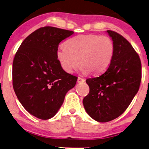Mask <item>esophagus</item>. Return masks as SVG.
Masks as SVG:
<instances>
[{"mask_svg":"<svg viewBox=\"0 0 149 149\" xmlns=\"http://www.w3.org/2000/svg\"><path fill=\"white\" fill-rule=\"evenodd\" d=\"M84 79H83L82 78H80V77H78V80H77V82H78V83L80 82H84Z\"/></svg>","mask_w":149,"mask_h":149,"instance_id":"1","label":"esophagus"}]
</instances>
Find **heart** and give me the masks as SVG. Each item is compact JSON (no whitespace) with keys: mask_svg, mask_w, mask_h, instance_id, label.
I'll use <instances>...</instances> for the list:
<instances>
[{"mask_svg":"<svg viewBox=\"0 0 149 149\" xmlns=\"http://www.w3.org/2000/svg\"><path fill=\"white\" fill-rule=\"evenodd\" d=\"M114 50V42L109 37L80 35L68 39L65 46L59 47L56 56L67 73L73 72L80 63L83 73L99 75L110 67Z\"/></svg>","mask_w":149,"mask_h":149,"instance_id":"obj_1","label":"heart"}]
</instances>
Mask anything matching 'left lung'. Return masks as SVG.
I'll return each instance as SVG.
<instances>
[{
	"instance_id": "left-lung-1",
	"label": "left lung",
	"mask_w": 149,
	"mask_h": 149,
	"mask_svg": "<svg viewBox=\"0 0 149 149\" xmlns=\"http://www.w3.org/2000/svg\"><path fill=\"white\" fill-rule=\"evenodd\" d=\"M114 44V55L108 69L86 80L90 91L83 100L85 110L98 122L110 121L128 108L139 90L141 61L127 39L116 32L107 31Z\"/></svg>"
}]
</instances>
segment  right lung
<instances>
[{"label":"right lung","instance_id":"add662e5","mask_svg":"<svg viewBox=\"0 0 149 149\" xmlns=\"http://www.w3.org/2000/svg\"><path fill=\"white\" fill-rule=\"evenodd\" d=\"M73 31L41 27L29 35L15 53L13 87L26 111L42 120L54 116L65 95L76 84V76L63 70L56 56L58 44Z\"/></svg>","mask_w":149,"mask_h":149}]
</instances>
